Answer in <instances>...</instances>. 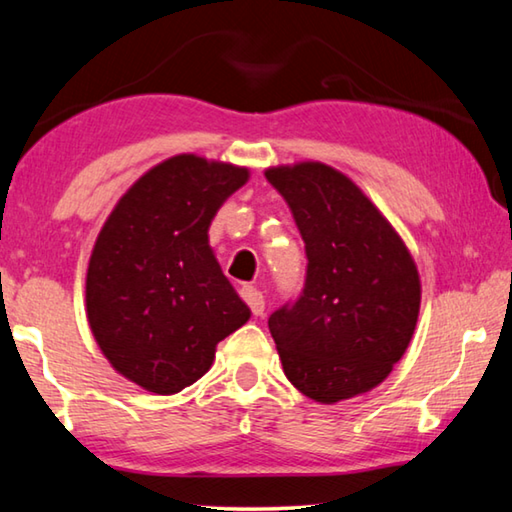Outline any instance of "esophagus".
<instances>
[{
    "mask_svg": "<svg viewBox=\"0 0 512 512\" xmlns=\"http://www.w3.org/2000/svg\"><path fill=\"white\" fill-rule=\"evenodd\" d=\"M241 298H244L246 305L250 307V311H253V316H262L264 314V296L262 291L250 287V284H246V287H241Z\"/></svg>",
    "mask_w": 512,
    "mask_h": 512,
    "instance_id": "34e87169",
    "label": "esophagus"
}]
</instances>
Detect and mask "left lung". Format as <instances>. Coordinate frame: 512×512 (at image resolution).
<instances>
[{"instance_id":"1","label":"left lung","mask_w":512,"mask_h":512,"mask_svg":"<svg viewBox=\"0 0 512 512\" xmlns=\"http://www.w3.org/2000/svg\"><path fill=\"white\" fill-rule=\"evenodd\" d=\"M305 241L300 296L268 329L284 375L323 404L366 393L409 348L420 277L404 241L366 194L332 167L300 162L266 171Z\"/></svg>"}]
</instances>
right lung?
Here are the masks:
<instances>
[{
    "instance_id": "obj_1",
    "label": "right lung",
    "mask_w": 512,
    "mask_h": 512,
    "mask_svg": "<svg viewBox=\"0 0 512 512\" xmlns=\"http://www.w3.org/2000/svg\"><path fill=\"white\" fill-rule=\"evenodd\" d=\"M248 169L176 155L121 196L94 244L85 302L101 352L137 386L171 395L210 370L216 343L250 318L207 244Z\"/></svg>"
}]
</instances>
